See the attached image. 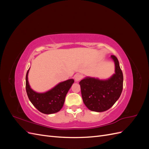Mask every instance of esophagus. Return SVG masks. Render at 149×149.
<instances>
[{"label": "esophagus", "instance_id": "esophagus-1", "mask_svg": "<svg viewBox=\"0 0 149 149\" xmlns=\"http://www.w3.org/2000/svg\"><path fill=\"white\" fill-rule=\"evenodd\" d=\"M83 78V75L81 74H76L74 75V79L76 81H79Z\"/></svg>", "mask_w": 149, "mask_h": 149}]
</instances>
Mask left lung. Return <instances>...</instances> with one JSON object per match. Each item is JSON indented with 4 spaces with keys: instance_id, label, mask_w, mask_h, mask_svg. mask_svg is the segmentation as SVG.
<instances>
[{
    "instance_id": "obj_1",
    "label": "left lung",
    "mask_w": 149,
    "mask_h": 149,
    "mask_svg": "<svg viewBox=\"0 0 149 149\" xmlns=\"http://www.w3.org/2000/svg\"><path fill=\"white\" fill-rule=\"evenodd\" d=\"M115 74L106 80L87 77L79 82L83 101L88 109L103 112L113 106L119 98L123 89V74L119 63L114 55Z\"/></svg>"
}]
</instances>
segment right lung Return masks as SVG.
<instances>
[{
  "label": "right lung",
  "instance_id": "right-lung-1",
  "mask_svg": "<svg viewBox=\"0 0 149 149\" xmlns=\"http://www.w3.org/2000/svg\"><path fill=\"white\" fill-rule=\"evenodd\" d=\"M29 69L26 74V91L30 102L43 114H51L60 111L63 106L66 95L74 83V79L61 82L49 91L39 93L34 91L30 86L28 81Z\"/></svg>",
  "mask_w": 149,
  "mask_h": 149
}]
</instances>
